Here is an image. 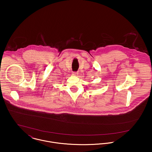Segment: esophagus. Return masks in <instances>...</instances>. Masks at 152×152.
I'll list each match as a JSON object with an SVG mask.
<instances>
[{
  "label": "esophagus",
  "instance_id": "obj_1",
  "mask_svg": "<svg viewBox=\"0 0 152 152\" xmlns=\"http://www.w3.org/2000/svg\"><path fill=\"white\" fill-rule=\"evenodd\" d=\"M72 75L74 76H77L78 75V72H73Z\"/></svg>",
  "mask_w": 152,
  "mask_h": 152
}]
</instances>
